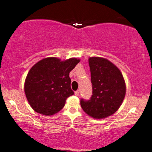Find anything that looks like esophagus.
<instances>
[{"label":"esophagus","mask_w":152,"mask_h":152,"mask_svg":"<svg viewBox=\"0 0 152 152\" xmlns=\"http://www.w3.org/2000/svg\"><path fill=\"white\" fill-rule=\"evenodd\" d=\"M79 94H80V91H79V90H77V91H75V94L76 96L79 95Z\"/></svg>","instance_id":"obj_1"}]
</instances>
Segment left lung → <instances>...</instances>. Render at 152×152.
<instances>
[{"instance_id":"1","label":"left lung","mask_w":152,"mask_h":152,"mask_svg":"<svg viewBox=\"0 0 152 152\" xmlns=\"http://www.w3.org/2000/svg\"><path fill=\"white\" fill-rule=\"evenodd\" d=\"M92 85L89 100L81 98L83 110L95 119L113 115L122 104L126 94L124 77L118 67L105 58L92 57L88 59Z\"/></svg>"}]
</instances>
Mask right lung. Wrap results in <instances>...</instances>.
I'll list each match as a JSON object with an SVG mask.
<instances>
[{"label":"right lung","mask_w":152,"mask_h":152,"mask_svg":"<svg viewBox=\"0 0 152 152\" xmlns=\"http://www.w3.org/2000/svg\"><path fill=\"white\" fill-rule=\"evenodd\" d=\"M79 62L77 58L61 61L56 58H47L31 67L26 78L24 91L35 112L52 115L64 108L66 100L74 94L69 73Z\"/></svg>","instance_id":"add662e5"}]
</instances>
